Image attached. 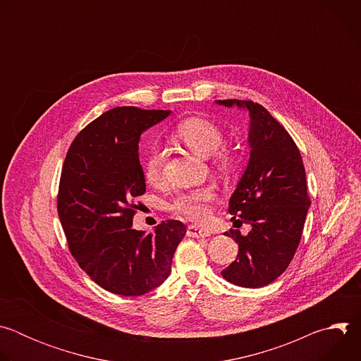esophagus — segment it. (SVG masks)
Masks as SVG:
<instances>
[{"instance_id":"esophagus-1","label":"esophagus","mask_w":361,"mask_h":361,"mask_svg":"<svg viewBox=\"0 0 361 361\" xmlns=\"http://www.w3.org/2000/svg\"><path fill=\"white\" fill-rule=\"evenodd\" d=\"M187 235L188 237H195V238H202V237H209L210 231L205 230V228H201L198 226H190L188 230H187Z\"/></svg>"}]
</instances>
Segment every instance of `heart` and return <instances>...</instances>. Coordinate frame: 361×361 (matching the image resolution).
I'll return each instance as SVG.
<instances>
[{
  "label": "heart",
  "mask_w": 361,
  "mask_h": 361,
  "mask_svg": "<svg viewBox=\"0 0 361 361\" xmlns=\"http://www.w3.org/2000/svg\"><path fill=\"white\" fill-rule=\"evenodd\" d=\"M176 141L183 144L195 156L207 159L221 147L223 131L213 121L202 117H188L183 120L173 131ZM233 159L227 151L217 152V164L221 170L227 171L231 169ZM163 154L159 149H151L142 163L144 177L148 183L156 184L163 176ZM214 198V191L209 187L195 188L187 192H180L174 197L171 209L173 212L194 220L204 221L210 214L209 202Z\"/></svg>",
  "instance_id": "1"
}]
</instances>
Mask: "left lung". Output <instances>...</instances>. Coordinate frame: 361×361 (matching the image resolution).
<instances>
[{
  "label": "left lung",
  "mask_w": 361,
  "mask_h": 361,
  "mask_svg": "<svg viewBox=\"0 0 361 361\" xmlns=\"http://www.w3.org/2000/svg\"><path fill=\"white\" fill-rule=\"evenodd\" d=\"M216 104L248 111L250 159L228 202V212L251 226L226 233L238 244L237 259L221 276L240 287L270 284L288 267L310 207L300 151L286 128L260 104L219 99Z\"/></svg>",
  "instance_id": "8db88e82"
}]
</instances>
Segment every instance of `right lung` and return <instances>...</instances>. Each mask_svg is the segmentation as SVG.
<instances>
[{
    "label": "right lung",
    "mask_w": 361,
    "mask_h": 361,
    "mask_svg": "<svg viewBox=\"0 0 361 361\" xmlns=\"http://www.w3.org/2000/svg\"><path fill=\"white\" fill-rule=\"evenodd\" d=\"M170 114L116 107L75 137L63 166L57 209L70 251L94 283L114 294L142 295L163 284L187 233L178 220L148 234L133 228V200L145 192L140 137Z\"/></svg>",
    "instance_id": "1"
}]
</instances>
